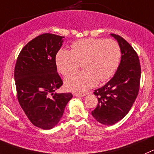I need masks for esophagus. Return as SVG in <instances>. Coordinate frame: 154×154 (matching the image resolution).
Returning <instances> with one entry per match:
<instances>
[{
    "instance_id": "esophagus-1",
    "label": "esophagus",
    "mask_w": 154,
    "mask_h": 154,
    "mask_svg": "<svg viewBox=\"0 0 154 154\" xmlns=\"http://www.w3.org/2000/svg\"><path fill=\"white\" fill-rule=\"evenodd\" d=\"M85 93H80V92H75L73 95L75 97H84L85 96Z\"/></svg>"
}]
</instances>
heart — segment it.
<instances>
[{
    "label": "heart",
    "instance_id": "obj_1",
    "mask_svg": "<svg viewBox=\"0 0 154 154\" xmlns=\"http://www.w3.org/2000/svg\"><path fill=\"white\" fill-rule=\"evenodd\" d=\"M121 54L115 40L89 38L72 44L71 51L60 50L56 64L58 71L67 76L78 70L82 63L85 69L69 76L65 85L69 90L84 91L96 85L98 80L107 81L115 74Z\"/></svg>",
    "mask_w": 154,
    "mask_h": 154
}]
</instances>
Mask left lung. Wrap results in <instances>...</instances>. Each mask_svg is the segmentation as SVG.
<instances>
[{
  "label": "left lung",
  "instance_id": "obj_1",
  "mask_svg": "<svg viewBox=\"0 0 154 154\" xmlns=\"http://www.w3.org/2000/svg\"><path fill=\"white\" fill-rule=\"evenodd\" d=\"M121 48V62L114 76L105 85L94 91L97 107L94 118L103 125H113L123 119L135 101L140 88L141 69L138 55L121 36L111 34Z\"/></svg>",
  "mask_w": 154,
  "mask_h": 154
}]
</instances>
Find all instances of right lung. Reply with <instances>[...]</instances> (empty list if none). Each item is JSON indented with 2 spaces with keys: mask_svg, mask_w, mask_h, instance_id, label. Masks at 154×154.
I'll return each mask as SVG.
<instances>
[{
  "mask_svg": "<svg viewBox=\"0 0 154 154\" xmlns=\"http://www.w3.org/2000/svg\"><path fill=\"white\" fill-rule=\"evenodd\" d=\"M63 36L40 35L28 42L17 57L14 70L17 96L30 122L42 129L59 122L72 93H56L63 82L57 72L56 55Z\"/></svg>",
  "mask_w": 154,
  "mask_h": 154,
  "instance_id": "obj_1",
  "label": "right lung"
}]
</instances>
